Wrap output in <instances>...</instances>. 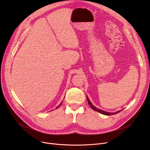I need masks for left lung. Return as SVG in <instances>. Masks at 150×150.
Segmentation results:
<instances>
[{
    "label": "left lung",
    "mask_w": 150,
    "mask_h": 150,
    "mask_svg": "<svg viewBox=\"0 0 150 150\" xmlns=\"http://www.w3.org/2000/svg\"><path fill=\"white\" fill-rule=\"evenodd\" d=\"M87 101H88V105H90V106H91L93 110H95V111H97V112H99L100 113L102 114V115H106V116H110V115H116V114H117V113H118V112H119L121 111H118L115 112H106V111H104L101 110H100V109H97V108L95 107V106H94L91 103V101L89 100V99H88V97H87Z\"/></svg>",
    "instance_id": "obj_1"
}]
</instances>
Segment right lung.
Instances as JSON below:
<instances>
[{"mask_svg":"<svg viewBox=\"0 0 150 150\" xmlns=\"http://www.w3.org/2000/svg\"><path fill=\"white\" fill-rule=\"evenodd\" d=\"M62 103H60V105H58V106H57V107L56 108V109H57V108H59V106H60V105H62Z\"/></svg>","mask_w":150,"mask_h":150,"instance_id":"obj_1","label":"right lung"}]
</instances>
